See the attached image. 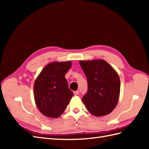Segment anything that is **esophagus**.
Masks as SVG:
<instances>
[{
    "instance_id": "esophagus-1",
    "label": "esophagus",
    "mask_w": 149,
    "mask_h": 149,
    "mask_svg": "<svg viewBox=\"0 0 149 149\" xmlns=\"http://www.w3.org/2000/svg\"><path fill=\"white\" fill-rule=\"evenodd\" d=\"M73 93H74V94L75 96L78 95V94H79V91H74Z\"/></svg>"
}]
</instances>
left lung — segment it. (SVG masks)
I'll return each mask as SVG.
<instances>
[{
  "instance_id": "1",
  "label": "left lung",
  "mask_w": 149,
  "mask_h": 149,
  "mask_svg": "<svg viewBox=\"0 0 149 149\" xmlns=\"http://www.w3.org/2000/svg\"><path fill=\"white\" fill-rule=\"evenodd\" d=\"M79 63L88 84V93L82 98L84 104L94 116L109 114L119 98L120 82L118 73L102 59L81 60Z\"/></svg>"
}]
</instances>
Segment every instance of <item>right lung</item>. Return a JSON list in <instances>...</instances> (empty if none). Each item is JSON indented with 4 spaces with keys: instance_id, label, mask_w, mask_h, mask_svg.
Returning a JSON list of instances; mask_svg holds the SVG:
<instances>
[{
    "instance_id": "right-lung-1",
    "label": "right lung",
    "mask_w": 149,
    "mask_h": 149,
    "mask_svg": "<svg viewBox=\"0 0 149 149\" xmlns=\"http://www.w3.org/2000/svg\"><path fill=\"white\" fill-rule=\"evenodd\" d=\"M71 64L70 61L52 62L43 68L35 81V104L40 112L48 118H59L73 96L65 78Z\"/></svg>"
}]
</instances>
